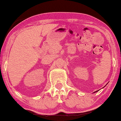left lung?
<instances>
[{"label":"left lung","mask_w":121,"mask_h":121,"mask_svg":"<svg viewBox=\"0 0 121 121\" xmlns=\"http://www.w3.org/2000/svg\"><path fill=\"white\" fill-rule=\"evenodd\" d=\"M97 91H98V90H97ZM97 91H95V92H97Z\"/></svg>","instance_id":"obj_1"}]
</instances>
